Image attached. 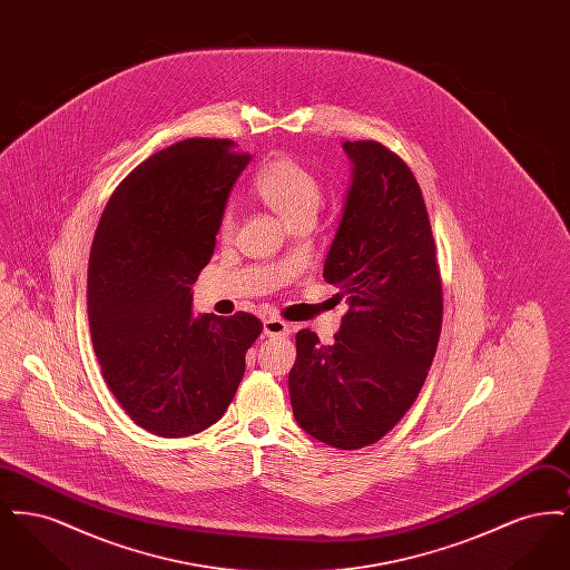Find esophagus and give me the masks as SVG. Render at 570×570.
I'll use <instances>...</instances> for the list:
<instances>
[{
  "mask_svg": "<svg viewBox=\"0 0 570 570\" xmlns=\"http://www.w3.org/2000/svg\"><path fill=\"white\" fill-rule=\"evenodd\" d=\"M263 331L267 337H286L291 333V325L279 321V318H267L263 323Z\"/></svg>",
  "mask_w": 570,
  "mask_h": 570,
  "instance_id": "obj_1",
  "label": "esophagus"
}]
</instances>
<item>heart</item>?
I'll return each instance as SVG.
<instances>
[{
  "mask_svg": "<svg viewBox=\"0 0 570 570\" xmlns=\"http://www.w3.org/2000/svg\"><path fill=\"white\" fill-rule=\"evenodd\" d=\"M254 191L288 224H295L298 219H314L323 203L318 179L303 164L291 158H275L265 164L254 177ZM235 224V209L226 207L219 217V235L230 237Z\"/></svg>",
  "mask_w": 570,
  "mask_h": 570,
  "instance_id": "b5f03b06",
  "label": "heart"
}]
</instances>
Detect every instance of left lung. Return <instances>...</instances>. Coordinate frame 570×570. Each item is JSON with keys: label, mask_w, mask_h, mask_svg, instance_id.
Here are the masks:
<instances>
[{"label": "left lung", "mask_w": 570, "mask_h": 570, "mask_svg": "<svg viewBox=\"0 0 570 570\" xmlns=\"http://www.w3.org/2000/svg\"><path fill=\"white\" fill-rule=\"evenodd\" d=\"M353 163L326 282L351 305L333 344L297 333L288 374L301 430L353 451L379 442L414 404L434 361L442 284L421 188L376 140H346Z\"/></svg>", "instance_id": "8db88e82"}]
</instances>
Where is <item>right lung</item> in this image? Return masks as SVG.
<instances>
[{
    "mask_svg": "<svg viewBox=\"0 0 570 570\" xmlns=\"http://www.w3.org/2000/svg\"><path fill=\"white\" fill-rule=\"evenodd\" d=\"M252 156L188 138L154 154L112 191L94 235L87 316L112 395L138 428L198 434L222 419L263 323L191 314V284L214 256L219 217Z\"/></svg>",
    "mask_w": 570,
    "mask_h": 570,
    "instance_id": "obj_1",
    "label": "right lung"
}]
</instances>
